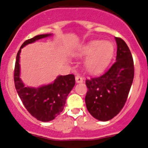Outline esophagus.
Returning <instances> with one entry per match:
<instances>
[{
  "mask_svg": "<svg viewBox=\"0 0 148 148\" xmlns=\"http://www.w3.org/2000/svg\"><path fill=\"white\" fill-rule=\"evenodd\" d=\"M75 81H76L77 83L84 82V79H83L82 77H81L80 75H76V76H75Z\"/></svg>",
  "mask_w": 148,
  "mask_h": 148,
  "instance_id": "esophagus-1",
  "label": "esophagus"
}]
</instances>
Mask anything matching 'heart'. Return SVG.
I'll return each instance as SVG.
<instances>
[{"label":"heart","mask_w":148,"mask_h":148,"mask_svg":"<svg viewBox=\"0 0 148 148\" xmlns=\"http://www.w3.org/2000/svg\"><path fill=\"white\" fill-rule=\"evenodd\" d=\"M114 50L111 42L94 40L83 46L77 52V56L88 57L86 61L88 71L98 73L108 65L113 57Z\"/></svg>","instance_id":"b5f03b06"}]
</instances>
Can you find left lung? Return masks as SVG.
<instances>
[{"label":"left lung","instance_id":"8db88e82","mask_svg":"<svg viewBox=\"0 0 148 148\" xmlns=\"http://www.w3.org/2000/svg\"><path fill=\"white\" fill-rule=\"evenodd\" d=\"M115 40L116 62L101 76L86 80L87 110L93 117L102 121L110 120L121 112L134 75L133 58L127 44L121 38L115 37Z\"/></svg>","mask_w":148,"mask_h":148}]
</instances>
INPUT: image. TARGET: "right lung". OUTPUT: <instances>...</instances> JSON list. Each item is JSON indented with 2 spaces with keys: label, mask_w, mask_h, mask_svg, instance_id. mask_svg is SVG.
Returning a JSON list of instances; mask_svg holds the SVG:
<instances>
[{
  "label": "right lung",
  "mask_w": 148,
  "mask_h": 148,
  "mask_svg": "<svg viewBox=\"0 0 148 148\" xmlns=\"http://www.w3.org/2000/svg\"><path fill=\"white\" fill-rule=\"evenodd\" d=\"M51 35H38L24 42L16 54L14 73L15 88L25 108L33 117L43 122L53 120L63 110L67 95L75 86V75H60L53 84L37 88L25 87L19 78V55L25 46Z\"/></svg>",
  "instance_id": "1"
}]
</instances>
